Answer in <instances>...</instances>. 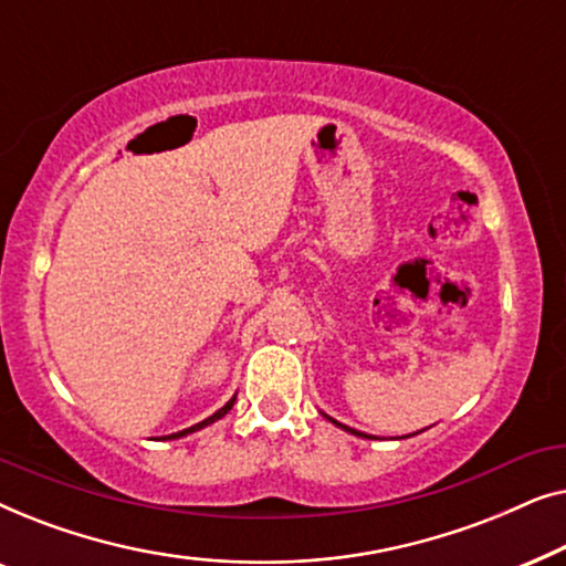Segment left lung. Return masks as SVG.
Listing matches in <instances>:
<instances>
[{"instance_id": "left-lung-1", "label": "left lung", "mask_w": 566, "mask_h": 566, "mask_svg": "<svg viewBox=\"0 0 566 566\" xmlns=\"http://www.w3.org/2000/svg\"><path fill=\"white\" fill-rule=\"evenodd\" d=\"M329 422H335L337 428H343V430H347V432H353V436H360V438H370V436H366V432H358V430H353V428H347V424H343V422H337V420H332V417H327Z\"/></svg>"}]
</instances>
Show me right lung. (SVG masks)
<instances>
[{
	"label": "right lung",
	"instance_id": "obj_1",
	"mask_svg": "<svg viewBox=\"0 0 566 566\" xmlns=\"http://www.w3.org/2000/svg\"><path fill=\"white\" fill-rule=\"evenodd\" d=\"M234 401H237V397H231L229 401H227V405H223L221 409H219V412H213L211 417H206V420L203 422H198V424H192V428H185V430H180V432H172V436H167V440H175V438H182V436H190V432H196V430H200V428H206V424H211V422H216V420H221V417L223 415H227L229 412V409L231 407H234Z\"/></svg>",
	"mask_w": 566,
	"mask_h": 566
}]
</instances>
